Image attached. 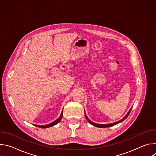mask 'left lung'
<instances>
[{
    "mask_svg": "<svg viewBox=\"0 0 156 156\" xmlns=\"http://www.w3.org/2000/svg\"><path fill=\"white\" fill-rule=\"evenodd\" d=\"M131 109H132V108H131L129 110L128 112L126 114V115H125V117H123L121 120H119V121H118V122H114V123H108V124H98V123H95L93 122L92 121H91L90 119H88V117H87V115H86V113H85V111H84V115H85V117H86V120H87V122H88L89 123H90V124L93 125V126H95L98 127V128H106V127H110V126H114V125H117V123H120V122H123L124 120H125V119L128 117V116L129 115V113H130V112H131Z\"/></svg>",
    "mask_w": 156,
    "mask_h": 156,
    "instance_id": "left-lung-1",
    "label": "left lung"
}]
</instances>
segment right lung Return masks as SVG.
I'll use <instances>...</instances> for the list:
<instances>
[{
    "label": "right lung",
    "mask_w": 156,
    "mask_h": 156,
    "mask_svg": "<svg viewBox=\"0 0 156 156\" xmlns=\"http://www.w3.org/2000/svg\"><path fill=\"white\" fill-rule=\"evenodd\" d=\"M62 116H63V110H62V113H61L60 117H59L57 120H55V121H54L53 122H52V123H49V124L45 125H35V124H33V125H34V126H37V127L41 128H49V127H51V126H54V125H55L56 124H57V123L61 120V119H62Z\"/></svg>",
    "instance_id": "add662e5"
}]
</instances>
